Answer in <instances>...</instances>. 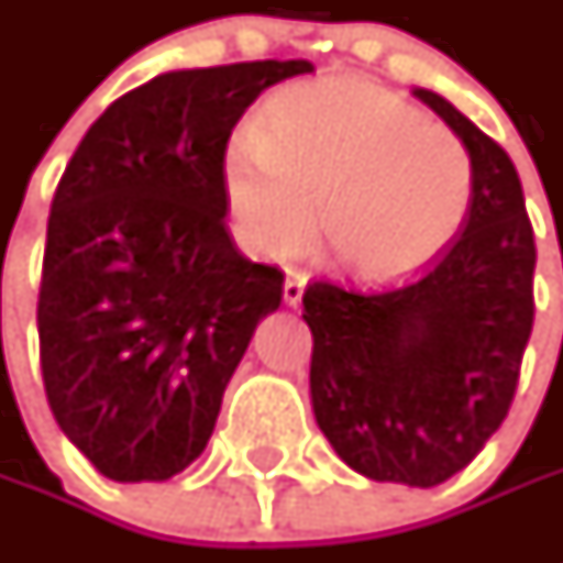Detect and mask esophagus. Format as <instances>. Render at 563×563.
Segmentation results:
<instances>
[{"mask_svg": "<svg viewBox=\"0 0 563 563\" xmlns=\"http://www.w3.org/2000/svg\"><path fill=\"white\" fill-rule=\"evenodd\" d=\"M303 288H307V278H303L300 272H291V275L285 278V291H282L285 303H288V307H297V303L303 300Z\"/></svg>", "mask_w": 563, "mask_h": 563, "instance_id": "34e87169", "label": "esophagus"}]
</instances>
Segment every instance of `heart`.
<instances>
[{
  "label": "heart",
  "mask_w": 563,
  "mask_h": 563,
  "mask_svg": "<svg viewBox=\"0 0 563 563\" xmlns=\"http://www.w3.org/2000/svg\"><path fill=\"white\" fill-rule=\"evenodd\" d=\"M222 187L241 244L291 256L316 234L360 278H398L435 260L464 228L473 159L464 141L398 93L325 77L278 90L260 128L222 156Z\"/></svg>",
  "instance_id": "heart-1"
}]
</instances>
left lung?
Returning a JSON list of instances; mask_svg holds the SVG:
<instances>
[{
  "label": "left lung",
  "mask_w": 563,
  "mask_h": 563,
  "mask_svg": "<svg viewBox=\"0 0 563 563\" xmlns=\"http://www.w3.org/2000/svg\"><path fill=\"white\" fill-rule=\"evenodd\" d=\"M464 141V231L398 285L313 282L310 398L335 454L376 483L432 488L498 432L532 332L536 241L510 156L464 112L413 87Z\"/></svg>",
  "instance_id": "left-lung-1"
}]
</instances>
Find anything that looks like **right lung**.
<instances>
[{"label": "right lung", "instance_id": "1", "mask_svg": "<svg viewBox=\"0 0 563 563\" xmlns=\"http://www.w3.org/2000/svg\"><path fill=\"white\" fill-rule=\"evenodd\" d=\"M307 58L165 71L115 99L65 168L36 303L58 429L115 483H165L203 454L222 395L285 275L225 225L234 124Z\"/></svg>", "mask_w": 563, "mask_h": 563}]
</instances>
